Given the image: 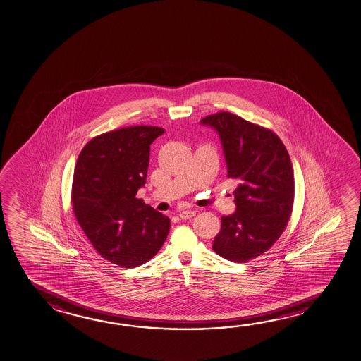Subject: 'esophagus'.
<instances>
[{
  "label": "esophagus",
  "instance_id": "obj_1",
  "mask_svg": "<svg viewBox=\"0 0 361 361\" xmlns=\"http://www.w3.org/2000/svg\"><path fill=\"white\" fill-rule=\"evenodd\" d=\"M195 210H183V212L180 213V218H181V219H190V218L195 216Z\"/></svg>",
  "mask_w": 361,
  "mask_h": 361
}]
</instances>
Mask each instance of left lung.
Wrapping results in <instances>:
<instances>
[{
	"mask_svg": "<svg viewBox=\"0 0 361 361\" xmlns=\"http://www.w3.org/2000/svg\"><path fill=\"white\" fill-rule=\"evenodd\" d=\"M221 138L235 212L221 216L213 250L232 262L266 252L284 232L294 202V173L289 153L271 130L221 111L200 121Z\"/></svg>",
	"mask_w": 361,
	"mask_h": 361,
	"instance_id": "1",
	"label": "left lung"
}]
</instances>
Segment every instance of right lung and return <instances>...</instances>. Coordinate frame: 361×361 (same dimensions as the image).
I'll list each match as a JSON object with an SVG mask.
<instances>
[{"label":"right lung","instance_id":"1","mask_svg":"<svg viewBox=\"0 0 361 361\" xmlns=\"http://www.w3.org/2000/svg\"><path fill=\"white\" fill-rule=\"evenodd\" d=\"M165 129L121 128L90 140L77 159L72 204L77 221L105 259L137 267L152 259L170 218L135 195L145 186L153 140Z\"/></svg>","mask_w":361,"mask_h":361}]
</instances>
